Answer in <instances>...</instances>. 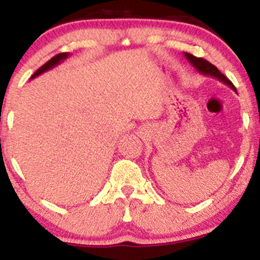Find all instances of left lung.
<instances>
[{"mask_svg": "<svg viewBox=\"0 0 260 260\" xmlns=\"http://www.w3.org/2000/svg\"><path fill=\"white\" fill-rule=\"evenodd\" d=\"M183 55H184V57L187 58V61L189 62V63L192 64L199 73L204 74V76L216 78L217 80H220V82H222L223 84L229 85L232 90H235L236 92H237V90H236L235 85L232 84L231 80L226 78V77L223 76V74L220 72L219 70H217L215 66L211 64L210 62L207 61V59L201 58V57H196V56L190 55V53H188V52H183Z\"/></svg>", "mask_w": 260, "mask_h": 260, "instance_id": "left-lung-1", "label": "left lung"}]
</instances>
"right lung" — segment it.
Masks as SVG:
<instances>
[{
	"label": "right lung",
	"instance_id": "add662e5",
	"mask_svg": "<svg viewBox=\"0 0 260 260\" xmlns=\"http://www.w3.org/2000/svg\"><path fill=\"white\" fill-rule=\"evenodd\" d=\"M68 56H70V53H68V52H62V53H58V55L53 56L51 59H49V61H47L46 63H45L44 66H41V67L39 68L37 72L32 74V76L30 77V79H34L35 77L40 76V74H43L44 72H47V71H49V70H52L53 67H56V66L61 63L62 61H64V59L67 58Z\"/></svg>",
	"mask_w": 260,
	"mask_h": 260
}]
</instances>
